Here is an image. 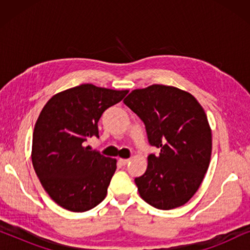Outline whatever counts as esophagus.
I'll return each instance as SVG.
<instances>
[{"label": "esophagus", "instance_id": "1", "mask_svg": "<svg viewBox=\"0 0 250 250\" xmlns=\"http://www.w3.org/2000/svg\"><path fill=\"white\" fill-rule=\"evenodd\" d=\"M129 162V159H123V158H119V163L122 164V165H127Z\"/></svg>", "mask_w": 250, "mask_h": 250}]
</instances>
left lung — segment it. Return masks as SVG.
Here are the masks:
<instances>
[{
	"instance_id": "left-lung-1",
	"label": "left lung",
	"mask_w": 250,
	"mask_h": 250,
	"mask_svg": "<svg viewBox=\"0 0 250 250\" xmlns=\"http://www.w3.org/2000/svg\"><path fill=\"white\" fill-rule=\"evenodd\" d=\"M124 104L143 122L149 145L160 150L134 180L140 196L163 210L187 204L210 162L211 131L203 107L188 92L158 84L134 90Z\"/></svg>"
}]
</instances>
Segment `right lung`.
<instances>
[{
	"label": "right lung",
	"instance_id": "1",
	"mask_svg": "<svg viewBox=\"0 0 250 250\" xmlns=\"http://www.w3.org/2000/svg\"><path fill=\"white\" fill-rule=\"evenodd\" d=\"M128 91L82 84L58 93L44 105L33 133L32 160L44 190L68 210H90L105 198L116 159L86 146L99 138L98 122L105 109Z\"/></svg>",
	"mask_w": 250,
	"mask_h": 250
}]
</instances>
